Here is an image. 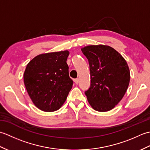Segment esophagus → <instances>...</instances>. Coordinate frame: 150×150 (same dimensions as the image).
<instances>
[{"label":"esophagus","instance_id":"34e87169","mask_svg":"<svg viewBox=\"0 0 150 150\" xmlns=\"http://www.w3.org/2000/svg\"><path fill=\"white\" fill-rule=\"evenodd\" d=\"M74 82H75V83L76 84H79V78H77V79H74Z\"/></svg>","mask_w":150,"mask_h":150}]
</instances>
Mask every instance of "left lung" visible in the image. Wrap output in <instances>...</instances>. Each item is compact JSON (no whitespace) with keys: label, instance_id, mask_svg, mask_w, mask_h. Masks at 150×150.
<instances>
[{"label":"left lung","instance_id":"left-lung-1","mask_svg":"<svg viewBox=\"0 0 150 150\" xmlns=\"http://www.w3.org/2000/svg\"><path fill=\"white\" fill-rule=\"evenodd\" d=\"M81 50L90 64L91 85L85 91L89 104L100 112L112 110L128 90L130 81L128 64L109 46L90 45Z\"/></svg>","mask_w":150,"mask_h":150}]
</instances>
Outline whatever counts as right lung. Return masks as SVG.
<instances>
[{
    "mask_svg": "<svg viewBox=\"0 0 150 150\" xmlns=\"http://www.w3.org/2000/svg\"><path fill=\"white\" fill-rule=\"evenodd\" d=\"M68 50L40 54L30 60L24 73L25 87L39 110L52 112L61 107L73 86L66 60Z\"/></svg>",
    "mask_w": 150,
    "mask_h": 150,
    "instance_id": "obj_1",
    "label": "right lung"
}]
</instances>
